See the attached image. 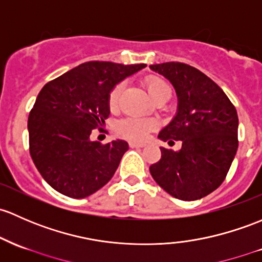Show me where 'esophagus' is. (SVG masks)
<instances>
[{"label": "esophagus", "mask_w": 262, "mask_h": 262, "mask_svg": "<svg viewBox=\"0 0 262 262\" xmlns=\"http://www.w3.org/2000/svg\"><path fill=\"white\" fill-rule=\"evenodd\" d=\"M129 147H130V148H143V147H145V143H142V142H129Z\"/></svg>", "instance_id": "esophagus-1"}]
</instances>
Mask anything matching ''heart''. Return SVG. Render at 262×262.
Returning a JSON list of instances; mask_svg holds the SVG:
<instances>
[{"label": "heart", "mask_w": 262, "mask_h": 262, "mask_svg": "<svg viewBox=\"0 0 262 262\" xmlns=\"http://www.w3.org/2000/svg\"><path fill=\"white\" fill-rule=\"evenodd\" d=\"M145 88H147L148 93L152 96V99L156 98L158 94H161V93L170 90L167 82L164 81L163 79L157 78V76H150V78L145 79ZM122 92L123 84H118L117 86H114V89L110 92L108 100L110 109L117 108ZM154 125H156V124L149 119L129 117L124 118L120 122H118L117 132L118 134L125 137V138L133 140H143L148 136V133L154 128Z\"/></svg>", "instance_id": "obj_1"}]
</instances>
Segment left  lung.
Returning <instances> with one entry per match:
<instances>
[{
	"instance_id": "8db88e82",
	"label": "left lung",
	"mask_w": 262,
	"mask_h": 262,
	"mask_svg": "<svg viewBox=\"0 0 262 262\" xmlns=\"http://www.w3.org/2000/svg\"><path fill=\"white\" fill-rule=\"evenodd\" d=\"M177 94V113L158 134L181 140L178 152L161 147V161L149 168L170 196L196 201L219 188L237 152L238 118L224 90L193 66L182 62L150 65Z\"/></svg>"
}]
</instances>
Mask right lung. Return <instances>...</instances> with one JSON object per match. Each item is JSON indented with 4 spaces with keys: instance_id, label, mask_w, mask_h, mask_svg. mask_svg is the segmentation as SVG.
I'll list each match as a JSON object with an SVG mask.
<instances>
[{
    "instance_id": "add662e5",
    "label": "right lung",
    "mask_w": 262,
    "mask_h": 262,
    "mask_svg": "<svg viewBox=\"0 0 262 262\" xmlns=\"http://www.w3.org/2000/svg\"><path fill=\"white\" fill-rule=\"evenodd\" d=\"M145 64L89 61L49 81L30 112V154L49 184L61 194L84 198L112 180L125 140L92 142L90 134L109 117V94Z\"/></svg>"
}]
</instances>
